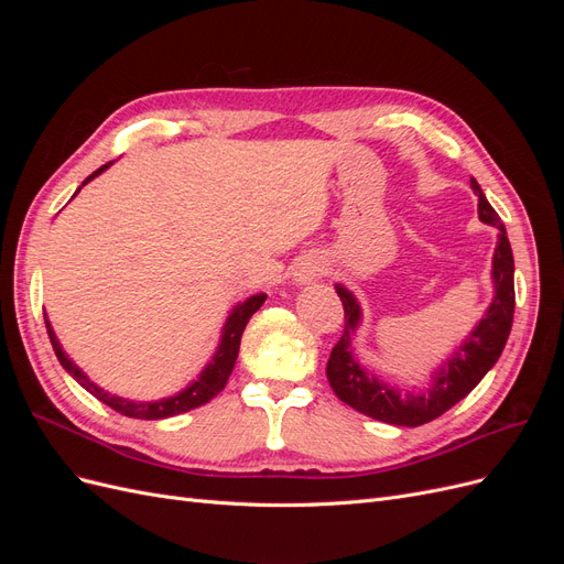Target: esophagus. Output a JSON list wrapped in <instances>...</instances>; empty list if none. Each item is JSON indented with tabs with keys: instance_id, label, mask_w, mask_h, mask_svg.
Returning a JSON list of instances; mask_svg holds the SVG:
<instances>
[{
	"instance_id": "34e87169",
	"label": "esophagus",
	"mask_w": 564,
	"mask_h": 564,
	"mask_svg": "<svg viewBox=\"0 0 564 564\" xmlns=\"http://www.w3.org/2000/svg\"><path fill=\"white\" fill-rule=\"evenodd\" d=\"M319 275H322V265H319L317 261H308V263H303V265L299 268L296 280H299V284H311V282H315Z\"/></svg>"
}]
</instances>
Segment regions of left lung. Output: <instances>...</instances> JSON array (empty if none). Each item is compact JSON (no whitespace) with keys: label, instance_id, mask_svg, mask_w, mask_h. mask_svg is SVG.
<instances>
[{"label":"left lung","instance_id":"obj_1","mask_svg":"<svg viewBox=\"0 0 564 564\" xmlns=\"http://www.w3.org/2000/svg\"><path fill=\"white\" fill-rule=\"evenodd\" d=\"M470 187L477 195V214H480L485 224L499 228V242L497 251H494L491 272L497 296H494L482 322L466 338V344L452 355V360L442 365L440 371H435L431 388H425L423 392L398 390L395 386L379 381L373 373L357 365L352 357L350 338L357 329V322H360V305H357L348 289L336 286V294L340 303H344V334H340L338 344L332 348L327 379L332 390L336 392V398L365 416L392 425H406V429H416V425L429 423L445 414L456 402L464 400L482 381L485 373L497 365L503 352L516 313L513 251H510L508 235L499 220V214L491 209L482 187L477 185L475 178H470Z\"/></svg>","mask_w":564,"mask_h":564}]
</instances>
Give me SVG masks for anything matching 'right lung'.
<instances>
[{"label":"right lung","mask_w":564,"mask_h":564,"mask_svg":"<svg viewBox=\"0 0 564 564\" xmlns=\"http://www.w3.org/2000/svg\"><path fill=\"white\" fill-rule=\"evenodd\" d=\"M112 162L104 164L100 169H96V172L84 181L82 185H87L94 176L104 174L106 169L110 166ZM79 193V191H77ZM265 301V294H256L251 299H247L245 303L237 305V308L230 313L226 327H224V338H220V346L214 355V360L207 365V369H204L199 373V379L193 381L191 386H187L185 390H181L178 395L174 398H166V400H160V402H129V400H122V398H115L110 395V392L100 390L96 383H91L84 373L79 371V367H75L70 362V357H67L58 344V338L54 334V329H51V324L46 319V332H48V338H51V346H54V352L58 357V362L63 365V369L70 373V377L82 386L87 388L94 398H98L104 404H108L110 409H115V412L124 414L129 419H145V421H155V419H169V416H176V414H183V412H191V409L195 406H202L207 404L212 398H216L220 390L226 388L230 373H232V367H235V360H237V352H240V340H242V332L247 327L249 317L261 308Z\"/></svg>","instance_id":"right-lung-1"}]
</instances>
